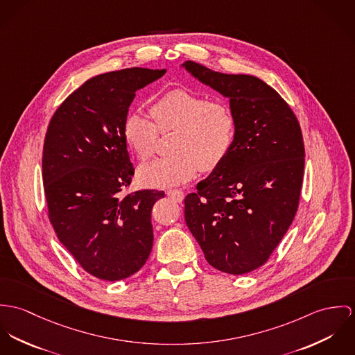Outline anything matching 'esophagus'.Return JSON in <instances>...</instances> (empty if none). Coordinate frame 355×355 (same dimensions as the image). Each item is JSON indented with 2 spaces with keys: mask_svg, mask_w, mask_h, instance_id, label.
Returning <instances> with one entry per match:
<instances>
[{
  "mask_svg": "<svg viewBox=\"0 0 355 355\" xmlns=\"http://www.w3.org/2000/svg\"><path fill=\"white\" fill-rule=\"evenodd\" d=\"M167 195L178 202H181L184 200V192L181 189H170V191H167Z\"/></svg>",
  "mask_w": 355,
  "mask_h": 355,
  "instance_id": "obj_1",
  "label": "esophagus"
}]
</instances>
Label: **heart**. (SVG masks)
<instances>
[{
    "mask_svg": "<svg viewBox=\"0 0 355 355\" xmlns=\"http://www.w3.org/2000/svg\"><path fill=\"white\" fill-rule=\"evenodd\" d=\"M150 121L140 113H129L122 133L128 147L140 160L154 155L159 133L174 130L170 140L171 155L157 159L140 170V181L147 187L166 188L189 181L200 167L212 171L229 155L236 121L222 102L184 87L163 92L150 106Z\"/></svg>",
    "mask_w": 355,
    "mask_h": 355,
    "instance_id": "obj_1",
    "label": "heart"
}]
</instances>
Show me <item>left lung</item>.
<instances>
[{
  "label": "left lung",
  "mask_w": 355,
  "mask_h": 355,
  "mask_svg": "<svg viewBox=\"0 0 355 355\" xmlns=\"http://www.w3.org/2000/svg\"><path fill=\"white\" fill-rule=\"evenodd\" d=\"M230 99L236 135L226 159L185 197V222L216 270L242 275L261 267L298 209L305 147L300 122L263 80L182 64Z\"/></svg>",
  "instance_id": "left-lung-1"
}]
</instances>
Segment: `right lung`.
I'll return each mask as SVG.
<instances>
[{
	"label": "right lung",
	"mask_w": 355,
	"mask_h": 355,
	"mask_svg": "<svg viewBox=\"0 0 355 355\" xmlns=\"http://www.w3.org/2000/svg\"><path fill=\"white\" fill-rule=\"evenodd\" d=\"M166 69L128 68L87 80L50 119L42 177L50 223L84 271L116 282L148 260L151 211L163 191L122 196L135 174L122 126L136 91Z\"/></svg>",
	"instance_id": "right-lung-1"
}]
</instances>
